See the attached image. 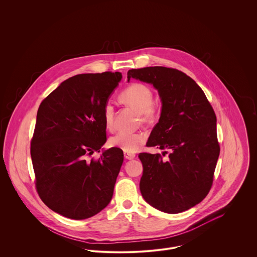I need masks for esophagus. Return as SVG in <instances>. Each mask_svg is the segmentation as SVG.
Listing matches in <instances>:
<instances>
[{"label": "esophagus", "instance_id": "34e87169", "mask_svg": "<svg viewBox=\"0 0 257 257\" xmlns=\"http://www.w3.org/2000/svg\"><path fill=\"white\" fill-rule=\"evenodd\" d=\"M124 157H125V158H126V159L132 160V159H134L135 157H136V155H135L134 153H129V152H124Z\"/></svg>", "mask_w": 257, "mask_h": 257}]
</instances>
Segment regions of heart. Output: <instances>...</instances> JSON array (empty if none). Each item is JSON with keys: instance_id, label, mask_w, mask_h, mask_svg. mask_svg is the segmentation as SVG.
Here are the masks:
<instances>
[{"instance_id": "1", "label": "heart", "mask_w": 257, "mask_h": 257, "mask_svg": "<svg viewBox=\"0 0 257 257\" xmlns=\"http://www.w3.org/2000/svg\"><path fill=\"white\" fill-rule=\"evenodd\" d=\"M153 93L149 86L143 83H133L125 87L119 93V99L139 111V120L142 122L154 121L159 112V106L153 99ZM114 119L113 106L107 102L103 109V120L106 129L112 130ZM147 141V136L142 132L119 131L109 139L110 147L118 148L124 152L134 153Z\"/></svg>"}]
</instances>
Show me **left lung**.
<instances>
[{
    "mask_svg": "<svg viewBox=\"0 0 257 257\" xmlns=\"http://www.w3.org/2000/svg\"><path fill=\"white\" fill-rule=\"evenodd\" d=\"M127 78L158 89L162 112L147 146L171 150L167 161L158 153L140 154L144 166L142 196L151 206L169 214L194 207L211 190L220 155L213 107L201 87L180 70L150 66L131 69Z\"/></svg>",
    "mask_w": 257,
    "mask_h": 257,
    "instance_id": "obj_1",
    "label": "left lung"
}]
</instances>
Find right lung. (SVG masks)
<instances>
[{
    "label": "right lung",
    "instance_id": "add662e5",
    "mask_svg": "<svg viewBox=\"0 0 257 257\" xmlns=\"http://www.w3.org/2000/svg\"><path fill=\"white\" fill-rule=\"evenodd\" d=\"M120 72L79 74L39 105L31 156L41 200L62 216L84 220L110 203L123 152L110 148L90 158L106 143L103 109Z\"/></svg>",
    "mask_w": 257,
    "mask_h": 257
}]
</instances>
